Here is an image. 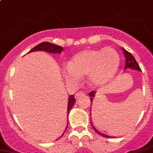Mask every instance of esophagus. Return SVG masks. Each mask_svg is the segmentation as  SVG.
Returning a JSON list of instances; mask_svg holds the SVG:
<instances>
[{"label":"esophagus","instance_id":"obj_1","mask_svg":"<svg viewBox=\"0 0 153 153\" xmlns=\"http://www.w3.org/2000/svg\"><path fill=\"white\" fill-rule=\"evenodd\" d=\"M85 95V92H79V93H77V94H75V98H76V99H79V98H80V97H82V96H84Z\"/></svg>","mask_w":153,"mask_h":153}]
</instances>
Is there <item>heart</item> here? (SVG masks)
Instances as JSON below:
<instances>
[{"label":"heart","mask_w":153,"mask_h":153,"mask_svg":"<svg viewBox=\"0 0 153 153\" xmlns=\"http://www.w3.org/2000/svg\"><path fill=\"white\" fill-rule=\"evenodd\" d=\"M120 63V55L113 47L85 50L75 55L70 64L64 66L62 73L69 84H76L82 80V77L88 75V84L100 87L114 79Z\"/></svg>","instance_id":"b5f03b06"}]
</instances>
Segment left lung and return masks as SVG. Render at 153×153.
I'll list each match as a JSON object with an SVG mask.
<instances>
[{"label": "left lung", "mask_w": 153, "mask_h": 153, "mask_svg": "<svg viewBox=\"0 0 153 153\" xmlns=\"http://www.w3.org/2000/svg\"><path fill=\"white\" fill-rule=\"evenodd\" d=\"M122 51H124V57H125V59H126V60H125V67H124V69L129 68V69H132V70H137L141 71L142 70H141V68H140L139 65H138V64L137 63V61H136V60L134 59V57H133V55H132L131 53L128 52V51H127L125 49L122 48ZM96 92H95V91H92V92H89V94H88V96H89V97H90L91 102H92V100H93V99H94L95 96H96ZM91 125L92 126V128L94 129L95 131H96L98 134L102 136V137H106V138H110L109 135L102 134V133H101L100 131H99L98 130H96V128L93 126V124H92V122H91Z\"/></svg>", "instance_id": "obj_1"}]
</instances>
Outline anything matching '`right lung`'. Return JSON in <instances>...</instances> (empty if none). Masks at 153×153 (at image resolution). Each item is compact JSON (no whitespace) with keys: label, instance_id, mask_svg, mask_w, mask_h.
<instances>
[{"label":"right lung","instance_id":"1","mask_svg":"<svg viewBox=\"0 0 153 153\" xmlns=\"http://www.w3.org/2000/svg\"><path fill=\"white\" fill-rule=\"evenodd\" d=\"M63 50H64V49H63L62 47L53 44V43H49V42H43V43H39V44H38L37 46H36L35 47H33L29 53L34 52V51H45V52L51 53H61ZM74 102H75L74 96V95H71V96H70L68 97V106H67V107H68V110H67V115H68V114L69 112H70V110H71V108H72L73 106H74ZM68 121L67 123L66 129L67 128H68ZM66 129H65V131H66ZM65 131H64L63 134H65ZM63 134L61 136H63ZM61 137H60V138H61Z\"/></svg>","mask_w":153,"mask_h":153}]
</instances>
